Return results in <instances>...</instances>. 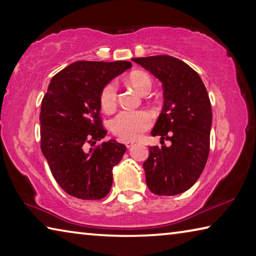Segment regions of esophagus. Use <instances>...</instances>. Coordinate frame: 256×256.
Wrapping results in <instances>:
<instances>
[{
	"instance_id": "1",
	"label": "esophagus",
	"mask_w": 256,
	"mask_h": 256,
	"mask_svg": "<svg viewBox=\"0 0 256 256\" xmlns=\"http://www.w3.org/2000/svg\"><path fill=\"white\" fill-rule=\"evenodd\" d=\"M124 144L126 146V148H131V146H134V142L133 141H125Z\"/></svg>"
}]
</instances>
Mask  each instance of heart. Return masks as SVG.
Returning a JSON list of instances; mask_svg holds the SVG:
<instances>
[{
	"label": "heart",
	"mask_w": 256,
	"mask_h": 256,
	"mask_svg": "<svg viewBox=\"0 0 256 256\" xmlns=\"http://www.w3.org/2000/svg\"><path fill=\"white\" fill-rule=\"evenodd\" d=\"M128 81L138 92L146 94L152 86L149 74L142 71H134L128 76ZM118 84L110 81L104 86L99 96L102 110L112 112L118 106ZM154 124V115L149 110H124L112 118L110 128L116 136L122 140H138Z\"/></svg>",
	"instance_id": "1"
}]
</instances>
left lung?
I'll return each instance as SVG.
<instances>
[{
    "instance_id": "obj_1",
    "label": "left lung",
    "mask_w": 256,
    "mask_h": 256,
    "mask_svg": "<svg viewBox=\"0 0 256 256\" xmlns=\"http://www.w3.org/2000/svg\"><path fill=\"white\" fill-rule=\"evenodd\" d=\"M162 82L164 107L151 134L172 142L149 146L146 182L157 196H176L198 180L210 151L211 104L200 76L168 55L133 58Z\"/></svg>"
}]
</instances>
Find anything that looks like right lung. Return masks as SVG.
Returning a JSON list of instances; mask_svg holds the SVG:
<instances>
[{
    "label": "right lung",
    "instance_id": "1",
    "mask_svg": "<svg viewBox=\"0 0 256 256\" xmlns=\"http://www.w3.org/2000/svg\"><path fill=\"white\" fill-rule=\"evenodd\" d=\"M131 66L126 60H79L50 80L42 100L40 149L55 180L72 196L100 200L110 193L112 167L126 146L115 140L94 146L107 133L99 96L112 78Z\"/></svg>",
    "mask_w": 256,
    "mask_h": 256
}]
</instances>
